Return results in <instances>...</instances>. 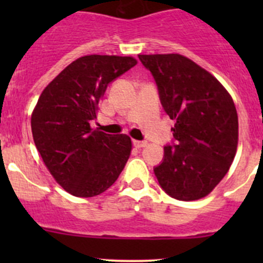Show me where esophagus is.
<instances>
[{
    "label": "esophagus",
    "mask_w": 263,
    "mask_h": 263,
    "mask_svg": "<svg viewBox=\"0 0 263 263\" xmlns=\"http://www.w3.org/2000/svg\"><path fill=\"white\" fill-rule=\"evenodd\" d=\"M132 144H134V146L137 147V148H141V147L147 146V142L146 141H139V140H134V141H132Z\"/></svg>",
    "instance_id": "34e87169"
}]
</instances>
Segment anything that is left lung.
<instances>
[{
    "mask_svg": "<svg viewBox=\"0 0 263 263\" xmlns=\"http://www.w3.org/2000/svg\"><path fill=\"white\" fill-rule=\"evenodd\" d=\"M158 85L177 144L164 147L154 169L171 197H206L229 171L238 147V115L228 90L209 71L178 53L139 54Z\"/></svg>",
    "mask_w": 263,
    "mask_h": 263,
    "instance_id": "obj_1",
    "label": "left lung"
}]
</instances>
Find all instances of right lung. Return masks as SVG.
<instances>
[{
	"label": "right lung",
	"mask_w": 263,
	"mask_h": 263,
	"mask_svg": "<svg viewBox=\"0 0 263 263\" xmlns=\"http://www.w3.org/2000/svg\"><path fill=\"white\" fill-rule=\"evenodd\" d=\"M137 65L134 57L78 58L46 86L31 113L34 144L55 182L76 197L107 191L123 171L132 142L127 135L91 128L109 82Z\"/></svg>",
	"instance_id": "1"
}]
</instances>
